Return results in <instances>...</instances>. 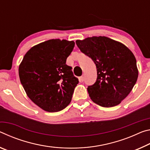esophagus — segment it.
Returning a JSON list of instances; mask_svg holds the SVG:
<instances>
[{"mask_svg":"<svg viewBox=\"0 0 150 150\" xmlns=\"http://www.w3.org/2000/svg\"><path fill=\"white\" fill-rule=\"evenodd\" d=\"M79 80H80V82H83V81H84V76H80V78H79Z\"/></svg>","mask_w":150,"mask_h":150,"instance_id":"34e87169","label":"esophagus"}]
</instances>
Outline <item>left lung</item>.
I'll use <instances>...</instances> for the list:
<instances>
[{"label": "left lung", "mask_w": 150, "mask_h": 150, "mask_svg": "<svg viewBox=\"0 0 150 150\" xmlns=\"http://www.w3.org/2000/svg\"><path fill=\"white\" fill-rule=\"evenodd\" d=\"M76 43L96 66V82L87 89L91 100L105 108L120 104L138 77L134 54L124 44L105 36L88 37Z\"/></svg>", "instance_id": "left-lung-1"}]
</instances>
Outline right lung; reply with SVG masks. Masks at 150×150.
I'll use <instances>...</instances> for the list:
<instances>
[{
	"mask_svg": "<svg viewBox=\"0 0 150 150\" xmlns=\"http://www.w3.org/2000/svg\"><path fill=\"white\" fill-rule=\"evenodd\" d=\"M74 42L51 39L32 47L20 64V80L28 97L41 109L56 112L70 104L78 79L66 59Z\"/></svg>",
	"mask_w": 150,
	"mask_h": 150,
	"instance_id": "right-lung-1",
	"label": "right lung"
}]
</instances>
